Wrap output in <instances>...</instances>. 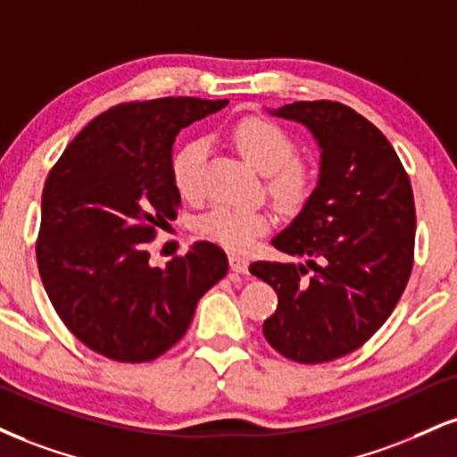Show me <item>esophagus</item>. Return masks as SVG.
<instances>
[{"label": "esophagus", "instance_id": "1", "mask_svg": "<svg viewBox=\"0 0 457 457\" xmlns=\"http://www.w3.org/2000/svg\"><path fill=\"white\" fill-rule=\"evenodd\" d=\"M228 260H229V268H232L234 272H240V274L249 272V260H246V257L236 255V253H232V255H229Z\"/></svg>", "mask_w": 457, "mask_h": 457}]
</instances>
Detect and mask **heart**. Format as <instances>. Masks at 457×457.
I'll use <instances>...</instances> for the list:
<instances>
[{"label":"heart","mask_w":457,"mask_h":457,"mask_svg":"<svg viewBox=\"0 0 457 457\" xmlns=\"http://www.w3.org/2000/svg\"><path fill=\"white\" fill-rule=\"evenodd\" d=\"M232 140L246 162L257 172L268 176V191L283 211H300L315 187L311 168L298 162V146L287 129L263 117H246L236 123ZM208 155V142L202 138L185 142L172 155V183L180 195L194 200L202 194V172ZM270 228L268 214L245 208L214 206L197 219V229L206 238L245 251L255 243L257 236Z\"/></svg>","instance_id":"obj_1"}]
</instances>
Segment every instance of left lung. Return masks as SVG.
<instances>
[{"label": "left lung", "instance_id": "8db88e82", "mask_svg": "<svg viewBox=\"0 0 457 457\" xmlns=\"http://www.w3.org/2000/svg\"><path fill=\"white\" fill-rule=\"evenodd\" d=\"M272 117L304 125L319 146L317 187L272 245L304 263L255 262L251 274L277 291L263 337L300 364L355 351L386 323L413 268L415 204L394 146L338 102H294Z\"/></svg>", "mask_w": 457, "mask_h": 457}]
</instances>
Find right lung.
<instances>
[{"instance_id":"obj_1","label":"right lung","mask_w":457,"mask_h":457,"mask_svg":"<svg viewBox=\"0 0 457 457\" xmlns=\"http://www.w3.org/2000/svg\"><path fill=\"white\" fill-rule=\"evenodd\" d=\"M228 100L120 104L87 125L42 191L36 257L54 311L80 343L117 361H151L183 338L197 300L228 274L217 245L195 243L166 268L146 243L176 219L179 131Z\"/></svg>"}]
</instances>
